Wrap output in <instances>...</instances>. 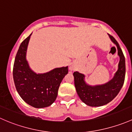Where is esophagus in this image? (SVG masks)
<instances>
[{"mask_svg": "<svg viewBox=\"0 0 132 132\" xmlns=\"http://www.w3.org/2000/svg\"><path fill=\"white\" fill-rule=\"evenodd\" d=\"M70 70H75V67L74 66H70Z\"/></svg>", "mask_w": 132, "mask_h": 132, "instance_id": "1", "label": "esophagus"}]
</instances>
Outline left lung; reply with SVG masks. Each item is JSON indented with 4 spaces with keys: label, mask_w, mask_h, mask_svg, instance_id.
<instances>
[{
    "label": "left lung",
    "mask_w": 132,
    "mask_h": 132,
    "mask_svg": "<svg viewBox=\"0 0 132 132\" xmlns=\"http://www.w3.org/2000/svg\"><path fill=\"white\" fill-rule=\"evenodd\" d=\"M109 36L116 45L118 55L120 58L118 70L114 78L104 85L91 86L86 84L83 74L78 72H74L76 92L81 100L89 106H102L112 101L120 92L125 82L126 71L125 56L116 39L110 34Z\"/></svg>",
    "instance_id": "left-lung-1"
}]
</instances>
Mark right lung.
<instances>
[{
	"mask_svg": "<svg viewBox=\"0 0 132 132\" xmlns=\"http://www.w3.org/2000/svg\"><path fill=\"white\" fill-rule=\"evenodd\" d=\"M31 35L21 43L16 53L13 79L18 93L26 103L36 108H43L56 100L61 82L68 73V67L56 68L43 74L31 70L25 58Z\"/></svg>",
	"mask_w": 132,
	"mask_h": 132,
	"instance_id": "1",
	"label": "right lung"
}]
</instances>
